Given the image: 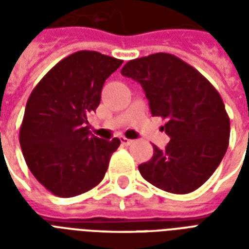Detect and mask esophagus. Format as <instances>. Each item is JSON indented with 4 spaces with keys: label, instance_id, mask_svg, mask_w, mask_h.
<instances>
[{
    "label": "esophagus",
    "instance_id": "esophagus-1",
    "mask_svg": "<svg viewBox=\"0 0 249 249\" xmlns=\"http://www.w3.org/2000/svg\"><path fill=\"white\" fill-rule=\"evenodd\" d=\"M120 141H121V143L124 144V146H130V144L133 143L132 140H128V138H125V137H121Z\"/></svg>",
    "mask_w": 249,
    "mask_h": 249
}]
</instances>
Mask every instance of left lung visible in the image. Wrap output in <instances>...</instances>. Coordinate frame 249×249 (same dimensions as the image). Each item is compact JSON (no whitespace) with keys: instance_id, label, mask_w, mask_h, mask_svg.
Listing matches in <instances>:
<instances>
[{"instance_id":"left-lung-1","label":"left lung","mask_w":249,"mask_h":249,"mask_svg":"<svg viewBox=\"0 0 249 249\" xmlns=\"http://www.w3.org/2000/svg\"><path fill=\"white\" fill-rule=\"evenodd\" d=\"M121 75L142 85L152 116L165 119L164 150L138 166L158 189L189 194L220 165L230 138V119L214 86L190 64L168 53L129 60Z\"/></svg>"}]
</instances>
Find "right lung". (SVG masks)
Here are the masks:
<instances>
[{"mask_svg":"<svg viewBox=\"0 0 249 249\" xmlns=\"http://www.w3.org/2000/svg\"><path fill=\"white\" fill-rule=\"evenodd\" d=\"M123 60L76 52L56 63L29 95L19 142L29 170L50 193L72 197L103 179L120 140H101L88 115L101 103L105 81Z\"/></svg>","mask_w":249,"mask_h":249,"instance_id":"obj_1","label":"right lung"}]
</instances>
